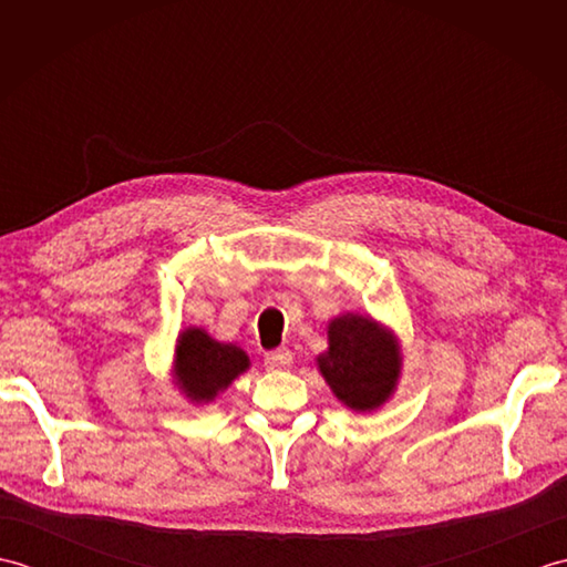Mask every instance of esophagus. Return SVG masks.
Segmentation results:
<instances>
[{
  "mask_svg": "<svg viewBox=\"0 0 567 567\" xmlns=\"http://www.w3.org/2000/svg\"><path fill=\"white\" fill-rule=\"evenodd\" d=\"M292 363H295V355L290 348H277V351H270L265 355V368L268 370H287L292 368Z\"/></svg>",
  "mask_w": 567,
  "mask_h": 567,
  "instance_id": "34e87169",
  "label": "esophagus"
}]
</instances>
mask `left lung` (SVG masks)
I'll use <instances>...</instances> for the list:
<instances>
[{
  "instance_id": "left-lung-1",
  "label": "left lung",
  "mask_w": 567,
  "mask_h": 567,
  "mask_svg": "<svg viewBox=\"0 0 567 567\" xmlns=\"http://www.w3.org/2000/svg\"><path fill=\"white\" fill-rule=\"evenodd\" d=\"M329 348L317 368L333 396L358 414L375 412L402 378V343L396 333L372 317L339 315L327 327Z\"/></svg>"
}]
</instances>
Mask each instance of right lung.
<instances>
[{
    "mask_svg": "<svg viewBox=\"0 0 567 567\" xmlns=\"http://www.w3.org/2000/svg\"><path fill=\"white\" fill-rule=\"evenodd\" d=\"M250 368V358L236 343L216 341L202 327L177 333L173 358V384L189 404H212Z\"/></svg>",
    "mask_w": 567,
    "mask_h": 567,
    "instance_id": "obj_1",
    "label": "right lung"
}]
</instances>
